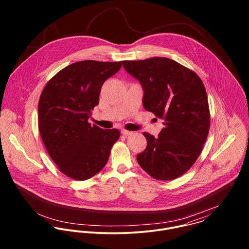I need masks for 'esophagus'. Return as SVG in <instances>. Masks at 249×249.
<instances>
[{"mask_svg":"<svg viewBox=\"0 0 249 249\" xmlns=\"http://www.w3.org/2000/svg\"><path fill=\"white\" fill-rule=\"evenodd\" d=\"M121 133H122L123 135H125V136L132 134V132H131V131H129V130H126V129H122V130H121Z\"/></svg>","mask_w":249,"mask_h":249,"instance_id":"obj_1","label":"esophagus"}]
</instances>
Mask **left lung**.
<instances>
[{
	"label": "left lung",
	"instance_id": "1",
	"mask_svg": "<svg viewBox=\"0 0 249 249\" xmlns=\"http://www.w3.org/2000/svg\"><path fill=\"white\" fill-rule=\"evenodd\" d=\"M123 65L141 82L144 109L165 121L157 138L142 133L146 147L137 155L139 165L157 180L181 177L197 160L210 129L208 97L201 78L166 57L125 60Z\"/></svg>",
	"mask_w": 249,
	"mask_h": 249
}]
</instances>
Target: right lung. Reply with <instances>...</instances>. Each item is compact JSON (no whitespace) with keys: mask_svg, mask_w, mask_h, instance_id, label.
<instances>
[{"mask_svg":"<svg viewBox=\"0 0 249 249\" xmlns=\"http://www.w3.org/2000/svg\"><path fill=\"white\" fill-rule=\"evenodd\" d=\"M122 63H72L54 74L41 93L39 132L49 155L68 178L82 181L96 176L107 165L120 137L117 128L103 129L88 119L99 105L103 84Z\"/></svg>","mask_w":249,"mask_h":249,"instance_id":"obj_1","label":"right lung"}]
</instances>
